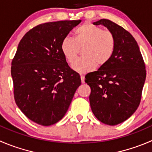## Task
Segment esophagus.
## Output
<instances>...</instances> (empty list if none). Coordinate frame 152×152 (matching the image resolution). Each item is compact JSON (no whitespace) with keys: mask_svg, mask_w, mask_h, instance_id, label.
Wrapping results in <instances>:
<instances>
[{"mask_svg":"<svg viewBox=\"0 0 152 152\" xmlns=\"http://www.w3.org/2000/svg\"><path fill=\"white\" fill-rule=\"evenodd\" d=\"M81 80H82V83H85V76L83 75H81Z\"/></svg>","mask_w":152,"mask_h":152,"instance_id":"obj_1","label":"esophagus"}]
</instances>
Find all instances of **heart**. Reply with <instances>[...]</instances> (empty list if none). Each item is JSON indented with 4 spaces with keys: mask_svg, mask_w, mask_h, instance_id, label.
<instances>
[{
    "mask_svg": "<svg viewBox=\"0 0 152 152\" xmlns=\"http://www.w3.org/2000/svg\"><path fill=\"white\" fill-rule=\"evenodd\" d=\"M83 48L84 56L75 59L79 49ZM116 48V39L110 31L91 23H85L75 32V39L67 36L61 43V50L65 59L72 64L71 67L79 73H87L107 64L113 56Z\"/></svg>",
    "mask_w": 152,
    "mask_h": 152,
    "instance_id": "obj_1",
    "label": "heart"
}]
</instances>
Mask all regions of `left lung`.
Segmentation results:
<instances>
[{"label": "left lung", "mask_w": 152, "mask_h": 152, "mask_svg": "<svg viewBox=\"0 0 152 152\" xmlns=\"http://www.w3.org/2000/svg\"><path fill=\"white\" fill-rule=\"evenodd\" d=\"M94 24L103 25L113 34L116 48L107 64L85 76L91 89L90 104L97 120L115 126L129 119L140 103L146 77L145 63L130 32L107 19Z\"/></svg>", "instance_id": "obj_1"}]
</instances>
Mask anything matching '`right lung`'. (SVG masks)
Masks as SVG:
<instances>
[{"mask_svg": "<svg viewBox=\"0 0 152 152\" xmlns=\"http://www.w3.org/2000/svg\"><path fill=\"white\" fill-rule=\"evenodd\" d=\"M81 20L42 23L26 32L12 61L16 104L29 120L44 126L61 120L81 85L68 66L61 43Z\"/></svg>", "mask_w": 152, "mask_h": 152, "instance_id": "obj_1", "label": "right lung"}]
</instances>
